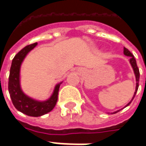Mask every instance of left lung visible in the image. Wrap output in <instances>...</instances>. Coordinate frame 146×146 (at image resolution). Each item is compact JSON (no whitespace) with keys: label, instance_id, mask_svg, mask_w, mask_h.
Wrapping results in <instances>:
<instances>
[{"label":"left lung","instance_id":"1","mask_svg":"<svg viewBox=\"0 0 146 146\" xmlns=\"http://www.w3.org/2000/svg\"><path fill=\"white\" fill-rule=\"evenodd\" d=\"M123 54L125 55V56H130V64H131V65H132V67L133 68V71H134V73H135V76H136V81H137V86H136V91H135V94H134V96H133V98H132V100H131V102L133 100V98L135 97V95H136V93H137V90H138V86H139V79H140V72H139V68L137 67V61H136V59L134 58L133 56V55L132 53L130 52V51H128V49L127 48H123ZM131 102H129V103L127 104V106H128ZM126 106V107H127ZM119 111H115V112H114V113H116V112H118Z\"/></svg>","mask_w":146,"mask_h":146}]
</instances>
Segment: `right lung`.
<instances>
[{
  "instance_id": "add662e5",
  "label": "right lung",
  "mask_w": 146,
  "mask_h": 146,
  "mask_svg": "<svg viewBox=\"0 0 146 146\" xmlns=\"http://www.w3.org/2000/svg\"><path fill=\"white\" fill-rule=\"evenodd\" d=\"M36 45L37 43L26 46L14 56L10 67L9 84H8L9 93L15 108L19 111L23 112V114L34 117L41 116L43 115L48 113L55 108L58 99L60 86L61 84L60 83L56 85L51 98L47 101H43V102H38L29 98L22 91L20 87V81H19L20 67L27 53L30 51H31Z\"/></svg>"
}]
</instances>
